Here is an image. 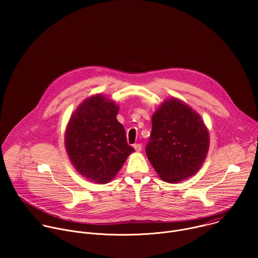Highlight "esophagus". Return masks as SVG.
Returning <instances> with one entry per match:
<instances>
[{
    "label": "esophagus",
    "mask_w": 258,
    "mask_h": 258,
    "mask_svg": "<svg viewBox=\"0 0 258 258\" xmlns=\"http://www.w3.org/2000/svg\"><path fill=\"white\" fill-rule=\"evenodd\" d=\"M134 148H135V150H136L137 152H140V151L142 150V145H141V144H135V145H134Z\"/></svg>",
    "instance_id": "esophagus-1"
}]
</instances>
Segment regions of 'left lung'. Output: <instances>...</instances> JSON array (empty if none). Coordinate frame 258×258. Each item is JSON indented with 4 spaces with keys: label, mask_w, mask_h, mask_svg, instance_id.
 I'll list each match as a JSON object with an SVG mask.
<instances>
[{
    "label": "left lung",
    "mask_w": 258,
    "mask_h": 258,
    "mask_svg": "<svg viewBox=\"0 0 258 258\" xmlns=\"http://www.w3.org/2000/svg\"><path fill=\"white\" fill-rule=\"evenodd\" d=\"M209 148V134L201 116L172 98L152 116V132L146 153L164 181L177 182L195 174Z\"/></svg>",
    "instance_id": "1"
}]
</instances>
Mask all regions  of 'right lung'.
<instances>
[{
    "instance_id": "obj_1",
    "label": "right lung",
    "mask_w": 258,
    "mask_h": 258,
    "mask_svg": "<svg viewBox=\"0 0 258 258\" xmlns=\"http://www.w3.org/2000/svg\"><path fill=\"white\" fill-rule=\"evenodd\" d=\"M118 109L105 97L93 96L77 108L67 124L65 147L71 163L98 183L111 180L135 151L116 119Z\"/></svg>"
}]
</instances>
